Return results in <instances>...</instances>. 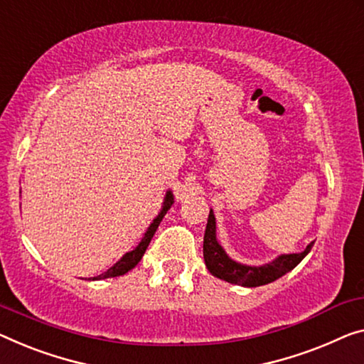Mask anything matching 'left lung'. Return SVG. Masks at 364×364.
Listing matches in <instances>:
<instances>
[{
  "label": "left lung",
  "mask_w": 364,
  "mask_h": 364,
  "mask_svg": "<svg viewBox=\"0 0 364 364\" xmlns=\"http://www.w3.org/2000/svg\"><path fill=\"white\" fill-rule=\"evenodd\" d=\"M314 245L309 243L306 250L301 253H291L283 255V257L276 258L273 263L264 264V267H245V264L235 263L234 259L227 257L224 248H222L215 240V217L213 210L209 213L208 225H205V234H204V262L205 267L210 271V274L217 276V278L227 281V283L238 284V286H247V287H257L268 283H273L281 276L289 273L291 269H294L297 264L302 262V258L311 252Z\"/></svg>",
  "instance_id": "8db88e82"
}]
</instances>
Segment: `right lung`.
<instances>
[{
	"instance_id": "right-lung-1",
	"label": "right lung",
	"mask_w": 364,
	"mask_h": 364,
	"mask_svg": "<svg viewBox=\"0 0 364 364\" xmlns=\"http://www.w3.org/2000/svg\"><path fill=\"white\" fill-rule=\"evenodd\" d=\"M165 205H164V209H161V213L156 215V219L151 222L150 224V227H149V230L145 232V235H144V238H142V242L139 243L137 245V248H134L132 252H129V253H126L124 255V257L119 259V262L114 264L112 268H109L106 271V273H102V274H100V276H96V278H93V279H105V278H114V276H121V274H126L127 271H130L132 269L135 264H137L140 259H142V257H144V253H145V250H147V247H149V243H150V240L151 238H154V235H155V232H156V229H159V225H160V222H161V219H164L165 217V214L168 213V209L171 208V204H173V196H171V193L168 191V194H166V199H165V203H164Z\"/></svg>"
}]
</instances>
